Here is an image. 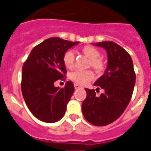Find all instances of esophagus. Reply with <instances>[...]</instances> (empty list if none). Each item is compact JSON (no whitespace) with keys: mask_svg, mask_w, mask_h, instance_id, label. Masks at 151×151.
<instances>
[{"mask_svg":"<svg viewBox=\"0 0 151 151\" xmlns=\"http://www.w3.org/2000/svg\"><path fill=\"white\" fill-rule=\"evenodd\" d=\"M74 88H75L76 90H77V89L82 88V86H80V85H78V84H77V83H75V84H74Z\"/></svg>","mask_w":151,"mask_h":151,"instance_id":"1","label":"esophagus"}]
</instances>
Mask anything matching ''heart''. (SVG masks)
I'll return each instance as SVG.
<instances>
[{
  "mask_svg": "<svg viewBox=\"0 0 151 151\" xmlns=\"http://www.w3.org/2000/svg\"><path fill=\"white\" fill-rule=\"evenodd\" d=\"M83 54L91 60L90 65L93 69L96 71H101L104 68L103 61L99 58L100 52L97 48H94L90 45H86L82 48ZM75 55L74 52L72 50L67 51L63 56V62L64 65L68 69L74 68ZM94 74L90 70H76L72 73L70 78L75 83L81 85H85L93 79Z\"/></svg>",
  "mask_w": 151,
  "mask_h": 151,
  "instance_id": "b5f03b06",
  "label": "heart"
}]
</instances>
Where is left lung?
Listing matches in <instances>:
<instances>
[{
	"label": "left lung",
	"instance_id": "left-lung-1",
	"mask_svg": "<svg viewBox=\"0 0 151 151\" xmlns=\"http://www.w3.org/2000/svg\"><path fill=\"white\" fill-rule=\"evenodd\" d=\"M106 51L108 63L104 74L94 83L104 93L97 96L94 90L86 88L82 103L83 116L90 123L104 126L119 119L132 99L136 76L130 55L113 42L93 43Z\"/></svg>",
	"mask_w": 151,
	"mask_h": 151
}]
</instances>
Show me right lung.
Returning <instances> with one entry per match:
<instances>
[{"label": "right lung", "instance_id": "right-lung-1", "mask_svg": "<svg viewBox=\"0 0 151 151\" xmlns=\"http://www.w3.org/2000/svg\"><path fill=\"white\" fill-rule=\"evenodd\" d=\"M79 43L58 37L43 41L33 48L22 69L21 90L25 103L32 115L47 123L59 121L65 115L67 104L74 93L71 81L64 88L55 86L67 73L63 56Z\"/></svg>", "mask_w": 151, "mask_h": 151}]
</instances>
